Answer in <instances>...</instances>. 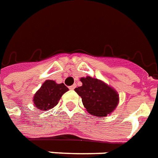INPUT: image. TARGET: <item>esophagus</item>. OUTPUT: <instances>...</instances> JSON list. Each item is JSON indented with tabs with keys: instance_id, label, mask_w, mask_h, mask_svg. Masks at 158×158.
<instances>
[{
	"instance_id": "1",
	"label": "esophagus",
	"mask_w": 158,
	"mask_h": 158,
	"mask_svg": "<svg viewBox=\"0 0 158 158\" xmlns=\"http://www.w3.org/2000/svg\"><path fill=\"white\" fill-rule=\"evenodd\" d=\"M76 88V85H73L71 86H69V89H74Z\"/></svg>"
}]
</instances>
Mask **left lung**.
<instances>
[{
	"label": "left lung",
	"instance_id": "8db88e82",
	"mask_svg": "<svg viewBox=\"0 0 158 158\" xmlns=\"http://www.w3.org/2000/svg\"><path fill=\"white\" fill-rule=\"evenodd\" d=\"M82 85L75 88L81 97L83 105L87 112L96 117H106L117 108L119 94L103 81L87 76L81 78Z\"/></svg>",
	"mask_w": 158,
	"mask_h": 158
}]
</instances>
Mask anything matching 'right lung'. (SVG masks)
<instances>
[{"label": "right lung", "instance_id": "right-lung-1", "mask_svg": "<svg viewBox=\"0 0 158 158\" xmlns=\"http://www.w3.org/2000/svg\"><path fill=\"white\" fill-rule=\"evenodd\" d=\"M69 90L64 83L57 84L55 81L46 80L33 97L35 107L41 111L51 109L59 103L62 95Z\"/></svg>", "mask_w": 158, "mask_h": 158}]
</instances>
